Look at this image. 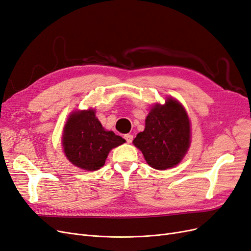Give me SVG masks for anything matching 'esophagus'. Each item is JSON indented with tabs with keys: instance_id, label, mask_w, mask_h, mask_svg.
<instances>
[{
	"instance_id": "obj_1",
	"label": "esophagus",
	"mask_w": 251,
	"mask_h": 251,
	"mask_svg": "<svg viewBox=\"0 0 251 251\" xmlns=\"http://www.w3.org/2000/svg\"><path fill=\"white\" fill-rule=\"evenodd\" d=\"M125 139H126V141L127 143H131V142L133 141V135H131V134H126V135H125Z\"/></svg>"
}]
</instances>
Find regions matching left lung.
<instances>
[{"mask_svg":"<svg viewBox=\"0 0 251 251\" xmlns=\"http://www.w3.org/2000/svg\"><path fill=\"white\" fill-rule=\"evenodd\" d=\"M191 129L185 108L168 98L164 105L155 103L145 119V128L133 140L145 161L154 169L176 166L189 150Z\"/></svg>","mask_w":251,"mask_h":251,"instance_id":"1","label":"left lung"}]
</instances>
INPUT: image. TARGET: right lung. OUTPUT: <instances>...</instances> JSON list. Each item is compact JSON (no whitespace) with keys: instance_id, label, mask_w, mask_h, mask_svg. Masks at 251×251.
Listing matches in <instances>:
<instances>
[{"instance_id":"add662e5","label":"right lung","mask_w":251,"mask_h":251,"mask_svg":"<svg viewBox=\"0 0 251 251\" xmlns=\"http://www.w3.org/2000/svg\"><path fill=\"white\" fill-rule=\"evenodd\" d=\"M126 140L106 131L93 109L75 111L63 129L62 145L66 158L84 170H98L105 165L110 151Z\"/></svg>"}]
</instances>
